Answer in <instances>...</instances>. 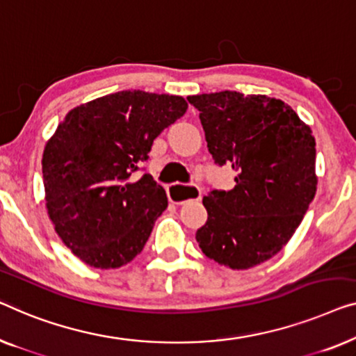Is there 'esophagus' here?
I'll use <instances>...</instances> for the list:
<instances>
[{
	"instance_id": "esophagus-1",
	"label": "esophagus",
	"mask_w": 356,
	"mask_h": 356,
	"mask_svg": "<svg viewBox=\"0 0 356 356\" xmlns=\"http://www.w3.org/2000/svg\"><path fill=\"white\" fill-rule=\"evenodd\" d=\"M167 194L170 202L173 204H184L188 200H199L202 197V189L195 184L191 186H183V184H170L167 188Z\"/></svg>"
}]
</instances>
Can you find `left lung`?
I'll use <instances>...</instances> for the list:
<instances>
[{
  "instance_id": "left-lung-1",
  "label": "left lung",
  "mask_w": 356,
  "mask_h": 356,
  "mask_svg": "<svg viewBox=\"0 0 356 356\" xmlns=\"http://www.w3.org/2000/svg\"><path fill=\"white\" fill-rule=\"evenodd\" d=\"M216 165L236 172L231 191H210L195 239L209 259L247 270L275 257L316 194L315 136L291 106L265 95L189 96Z\"/></svg>"
}]
</instances>
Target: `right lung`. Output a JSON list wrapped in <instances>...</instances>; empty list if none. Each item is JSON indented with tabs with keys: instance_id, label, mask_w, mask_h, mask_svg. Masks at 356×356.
Listing matches in <instances>:
<instances>
[{
	"instance_id": "add662e5",
	"label": "right lung",
	"mask_w": 356,
	"mask_h": 356,
	"mask_svg": "<svg viewBox=\"0 0 356 356\" xmlns=\"http://www.w3.org/2000/svg\"><path fill=\"white\" fill-rule=\"evenodd\" d=\"M181 96L127 90L72 109L46 143L44 199L72 254L101 270L143 250L168 200L149 173L133 177L152 143L184 115Z\"/></svg>"
}]
</instances>
